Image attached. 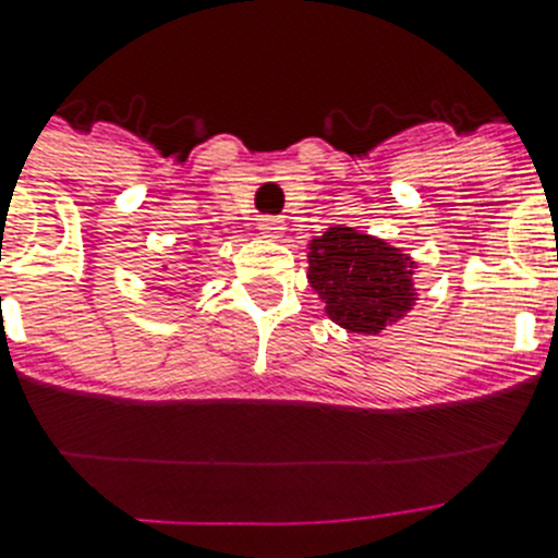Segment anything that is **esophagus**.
Here are the masks:
<instances>
[{"label": "esophagus", "instance_id": "1", "mask_svg": "<svg viewBox=\"0 0 558 558\" xmlns=\"http://www.w3.org/2000/svg\"><path fill=\"white\" fill-rule=\"evenodd\" d=\"M259 231H263L265 236H270V240H279L284 231V223L279 218H263L259 220Z\"/></svg>", "mask_w": 558, "mask_h": 558}]
</instances>
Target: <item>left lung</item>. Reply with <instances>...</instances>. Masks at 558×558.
<instances>
[{
    "label": "left lung",
    "mask_w": 558,
    "mask_h": 558,
    "mask_svg": "<svg viewBox=\"0 0 558 558\" xmlns=\"http://www.w3.org/2000/svg\"><path fill=\"white\" fill-rule=\"evenodd\" d=\"M310 288L338 327L377 335L416 304V263L402 248L352 226H332L310 240Z\"/></svg>",
    "instance_id": "left-lung-1"
}]
</instances>
